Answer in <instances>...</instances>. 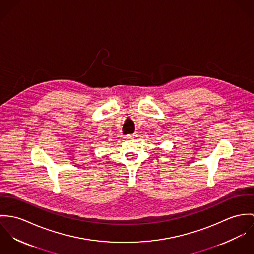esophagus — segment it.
<instances>
[{"label": "esophagus", "instance_id": "1", "mask_svg": "<svg viewBox=\"0 0 254 254\" xmlns=\"http://www.w3.org/2000/svg\"><path fill=\"white\" fill-rule=\"evenodd\" d=\"M135 136H136V134H129V135H127L126 138L127 139H133Z\"/></svg>", "mask_w": 254, "mask_h": 254}]
</instances>
